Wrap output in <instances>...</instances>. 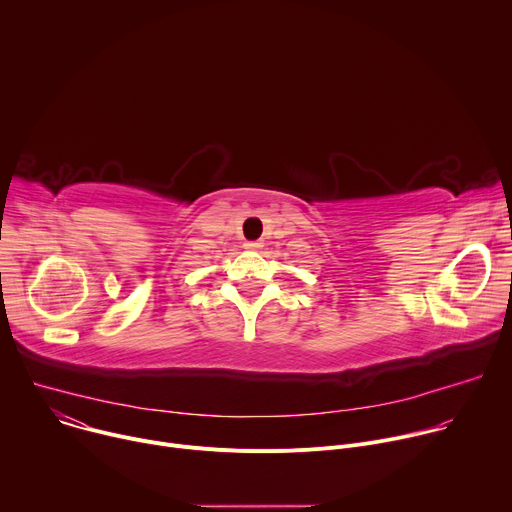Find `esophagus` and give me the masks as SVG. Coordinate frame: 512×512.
<instances>
[{"mask_svg":"<svg viewBox=\"0 0 512 512\" xmlns=\"http://www.w3.org/2000/svg\"><path fill=\"white\" fill-rule=\"evenodd\" d=\"M261 247H263L261 241H247V243H245V249H249V251H259Z\"/></svg>","mask_w":512,"mask_h":512,"instance_id":"obj_1","label":"esophagus"}]
</instances>
